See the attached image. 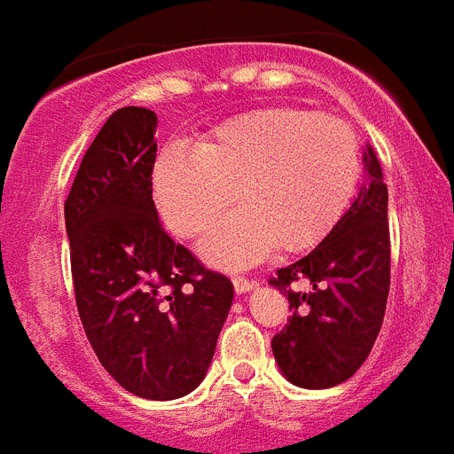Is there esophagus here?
I'll return each mask as SVG.
<instances>
[{
  "label": "esophagus",
  "mask_w": 454,
  "mask_h": 454,
  "mask_svg": "<svg viewBox=\"0 0 454 454\" xmlns=\"http://www.w3.org/2000/svg\"><path fill=\"white\" fill-rule=\"evenodd\" d=\"M231 282H234L236 293H247L256 286V282H252V279H247V277H240V275H236Z\"/></svg>",
  "instance_id": "34e87169"
}]
</instances>
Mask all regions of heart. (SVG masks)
Listing matches in <instances>:
<instances>
[{
	"mask_svg": "<svg viewBox=\"0 0 454 454\" xmlns=\"http://www.w3.org/2000/svg\"><path fill=\"white\" fill-rule=\"evenodd\" d=\"M359 175L348 122L309 108L272 106L218 124L195 150L170 145L154 168V195L172 231L195 236L236 200L243 208L200 243L207 262L243 268L314 246L346 211Z\"/></svg>",
	"mask_w": 454,
	"mask_h": 454,
	"instance_id": "b5f03b06",
	"label": "heart"
}]
</instances>
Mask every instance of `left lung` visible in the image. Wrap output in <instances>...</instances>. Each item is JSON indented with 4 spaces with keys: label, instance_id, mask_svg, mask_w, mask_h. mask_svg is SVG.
I'll use <instances>...</instances> for the list:
<instances>
[{
    "label": "left lung",
    "instance_id": "1",
    "mask_svg": "<svg viewBox=\"0 0 454 454\" xmlns=\"http://www.w3.org/2000/svg\"><path fill=\"white\" fill-rule=\"evenodd\" d=\"M364 166L366 186L330 234L268 279L293 311L272 336V355L295 387L330 388L350 380L382 327L391 284L388 191L372 147L364 152ZM293 281H307L309 291L293 292Z\"/></svg>",
    "mask_w": 454,
    "mask_h": 454
}]
</instances>
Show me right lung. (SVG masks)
Masks as SVG:
<instances>
[{
    "mask_svg": "<svg viewBox=\"0 0 454 454\" xmlns=\"http://www.w3.org/2000/svg\"><path fill=\"white\" fill-rule=\"evenodd\" d=\"M156 114L118 108L66 200L74 298L99 364L122 388L175 400L214 359L234 286L175 243L156 214Z\"/></svg>",
    "mask_w": 454,
    "mask_h": 454,
    "instance_id": "1",
    "label": "right lung"
}]
</instances>
